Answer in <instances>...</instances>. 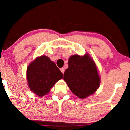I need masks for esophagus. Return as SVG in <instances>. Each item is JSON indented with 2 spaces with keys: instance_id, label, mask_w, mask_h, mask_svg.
Returning a JSON list of instances; mask_svg holds the SVG:
<instances>
[{
  "instance_id": "34e87169",
  "label": "esophagus",
  "mask_w": 130,
  "mask_h": 130,
  "mask_svg": "<svg viewBox=\"0 0 130 130\" xmlns=\"http://www.w3.org/2000/svg\"><path fill=\"white\" fill-rule=\"evenodd\" d=\"M60 70H61L62 73H64V72H65V68H62L60 69Z\"/></svg>"
}]
</instances>
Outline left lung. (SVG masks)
<instances>
[{
	"instance_id": "8db88e82",
	"label": "left lung",
	"mask_w": 130,
	"mask_h": 130,
	"mask_svg": "<svg viewBox=\"0 0 130 130\" xmlns=\"http://www.w3.org/2000/svg\"><path fill=\"white\" fill-rule=\"evenodd\" d=\"M63 79L72 92L81 99L94 93L100 85L98 69L88 54L69 58Z\"/></svg>"
}]
</instances>
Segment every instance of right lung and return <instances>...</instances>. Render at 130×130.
Here are the masks:
<instances>
[{
    "label": "right lung",
    "mask_w": 130,
    "mask_h": 130,
    "mask_svg": "<svg viewBox=\"0 0 130 130\" xmlns=\"http://www.w3.org/2000/svg\"><path fill=\"white\" fill-rule=\"evenodd\" d=\"M63 76L55 63L46 56L37 58L27 69L29 88L40 97L48 93L55 82Z\"/></svg>",
    "instance_id": "obj_1"
}]
</instances>
